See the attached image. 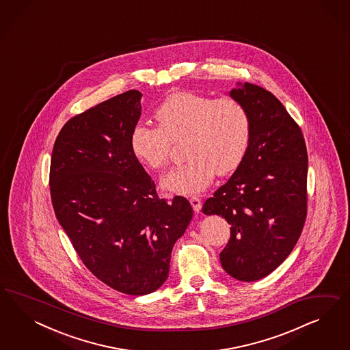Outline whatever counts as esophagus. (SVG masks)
I'll list each match as a JSON object with an SVG mask.
<instances>
[{
	"mask_svg": "<svg viewBox=\"0 0 350 350\" xmlns=\"http://www.w3.org/2000/svg\"><path fill=\"white\" fill-rule=\"evenodd\" d=\"M190 204L192 205V209L195 212H200V209H202V199H199L198 196H192V198H190Z\"/></svg>",
	"mask_w": 350,
	"mask_h": 350,
	"instance_id": "esophagus-1",
	"label": "esophagus"
}]
</instances>
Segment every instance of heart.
<instances>
[{"label": "heart", "mask_w": 350, "mask_h": 350, "mask_svg": "<svg viewBox=\"0 0 350 350\" xmlns=\"http://www.w3.org/2000/svg\"><path fill=\"white\" fill-rule=\"evenodd\" d=\"M154 117L158 127L139 123L131 132L129 145L138 161L160 170L168 165L172 144L185 138L183 151L189 160L163 177L165 190L198 195L215 173L226 176L244 160L252 123L247 109L233 97L174 92L157 107Z\"/></svg>", "instance_id": "b5f03b06"}]
</instances>
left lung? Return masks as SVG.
Instances as JSON below:
<instances>
[{"instance_id":"1","label":"left lung","mask_w":350,"mask_h":350,"mask_svg":"<svg viewBox=\"0 0 350 350\" xmlns=\"http://www.w3.org/2000/svg\"><path fill=\"white\" fill-rule=\"evenodd\" d=\"M239 85L230 96L247 109L249 148L202 213L231 224L221 263L233 278L250 282L273 272L300 237L307 218L308 154L301 129L273 94L247 82Z\"/></svg>"}]
</instances>
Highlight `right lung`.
Segmentation results:
<instances>
[{"label": "right lung", "instance_id": "obj_1", "mask_svg": "<svg viewBox=\"0 0 350 350\" xmlns=\"http://www.w3.org/2000/svg\"><path fill=\"white\" fill-rule=\"evenodd\" d=\"M136 90L69 119L53 145L50 192L60 226L87 269L128 295L158 290L192 218L186 198L160 199L133 155L141 117Z\"/></svg>", "mask_w": 350, "mask_h": 350}]
</instances>
